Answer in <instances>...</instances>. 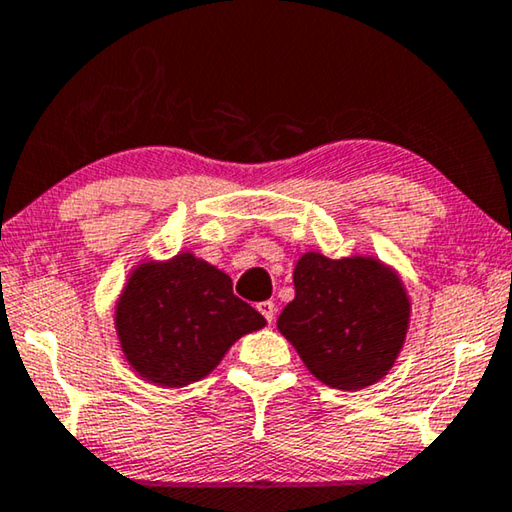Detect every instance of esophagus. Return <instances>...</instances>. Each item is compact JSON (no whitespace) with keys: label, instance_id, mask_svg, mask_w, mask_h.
Wrapping results in <instances>:
<instances>
[{"label":"esophagus","instance_id":"obj_1","mask_svg":"<svg viewBox=\"0 0 512 512\" xmlns=\"http://www.w3.org/2000/svg\"><path fill=\"white\" fill-rule=\"evenodd\" d=\"M258 311H261V316L267 320V322H272L274 320V313H277V306H274V302H270V300H265V302H261L256 306Z\"/></svg>","mask_w":512,"mask_h":512}]
</instances>
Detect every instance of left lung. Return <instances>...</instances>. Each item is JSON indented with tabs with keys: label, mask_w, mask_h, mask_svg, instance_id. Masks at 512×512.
Listing matches in <instances>:
<instances>
[{
	"label": "left lung",
	"mask_w": 512,
	"mask_h": 512,
	"mask_svg": "<svg viewBox=\"0 0 512 512\" xmlns=\"http://www.w3.org/2000/svg\"><path fill=\"white\" fill-rule=\"evenodd\" d=\"M295 300L279 332L304 366L334 389H361L389 373L410 325V297L396 272L375 258L309 251L295 265Z\"/></svg>",
	"instance_id": "8db88e82"
}]
</instances>
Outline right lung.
I'll list each match as a JSON object with an SVG mask.
<instances>
[{
	"mask_svg": "<svg viewBox=\"0 0 512 512\" xmlns=\"http://www.w3.org/2000/svg\"><path fill=\"white\" fill-rule=\"evenodd\" d=\"M261 327L265 318L233 295L229 274L194 254L141 263L116 304L125 359L160 387L201 380L240 336Z\"/></svg>",
	"mask_w": 512,
	"mask_h": 512,
	"instance_id": "obj_1",
	"label": "right lung"
}]
</instances>
